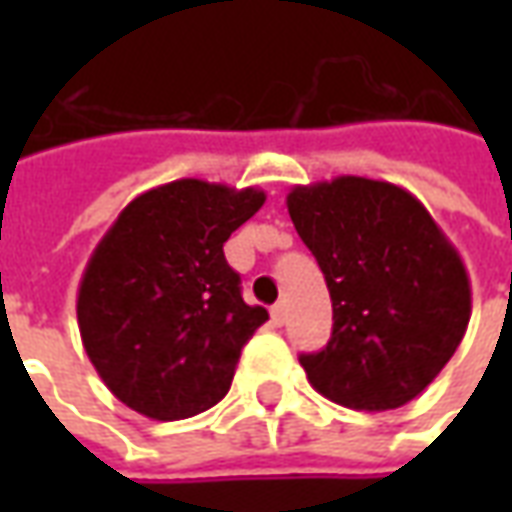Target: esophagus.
<instances>
[{"label": "esophagus", "instance_id": "obj_1", "mask_svg": "<svg viewBox=\"0 0 512 512\" xmlns=\"http://www.w3.org/2000/svg\"><path fill=\"white\" fill-rule=\"evenodd\" d=\"M271 321H274V326H282V323L288 321V310H285V304H282V301L271 307Z\"/></svg>", "mask_w": 512, "mask_h": 512}]
</instances>
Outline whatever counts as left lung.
<instances>
[{"label": "left lung", "instance_id": "obj_1", "mask_svg": "<svg viewBox=\"0 0 512 512\" xmlns=\"http://www.w3.org/2000/svg\"><path fill=\"white\" fill-rule=\"evenodd\" d=\"M288 213L332 296V340L301 354L310 384L356 411H389L439 376L461 345L472 288L428 208L386 180L293 186Z\"/></svg>", "mask_w": 512, "mask_h": 512}]
</instances>
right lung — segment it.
Segmentation results:
<instances>
[{
    "label": "right lung",
    "instance_id": "add662e5",
    "mask_svg": "<svg viewBox=\"0 0 512 512\" xmlns=\"http://www.w3.org/2000/svg\"><path fill=\"white\" fill-rule=\"evenodd\" d=\"M263 202L252 186L172 180L134 197L98 241L76 318L98 376L128 408L172 422L227 395L268 312L246 304L222 246Z\"/></svg>",
    "mask_w": 512,
    "mask_h": 512
}]
</instances>
